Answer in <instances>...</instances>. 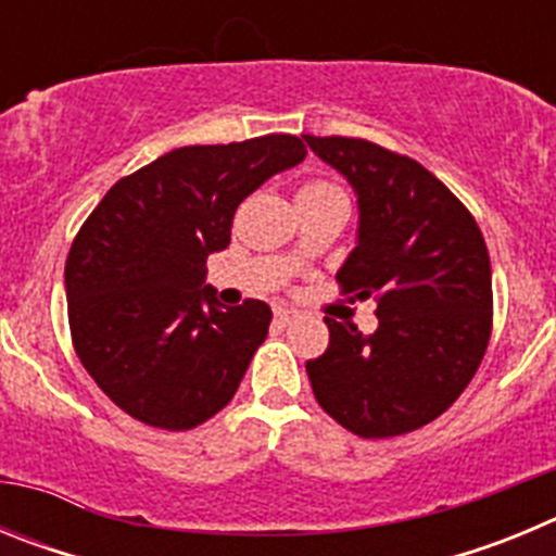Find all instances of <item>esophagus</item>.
<instances>
[{
  "instance_id": "34e87169",
  "label": "esophagus",
  "mask_w": 556,
  "mask_h": 556,
  "mask_svg": "<svg viewBox=\"0 0 556 556\" xmlns=\"http://www.w3.org/2000/svg\"><path fill=\"white\" fill-rule=\"evenodd\" d=\"M294 320H298V312H294V308L275 306V323H278V326H289V323Z\"/></svg>"
}]
</instances>
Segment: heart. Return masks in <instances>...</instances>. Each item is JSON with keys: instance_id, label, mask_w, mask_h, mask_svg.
I'll return each instance as SVG.
<instances>
[{"instance_id": "obj_1", "label": "heart", "mask_w": 556, "mask_h": 556, "mask_svg": "<svg viewBox=\"0 0 556 556\" xmlns=\"http://www.w3.org/2000/svg\"><path fill=\"white\" fill-rule=\"evenodd\" d=\"M317 191H342V189H337V186L328 184V180H308V184L301 189V194H317Z\"/></svg>"}]
</instances>
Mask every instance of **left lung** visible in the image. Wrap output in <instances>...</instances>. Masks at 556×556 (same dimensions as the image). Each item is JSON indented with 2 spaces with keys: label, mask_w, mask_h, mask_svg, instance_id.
Wrapping results in <instances>:
<instances>
[{
  "label": "left lung",
  "mask_w": 556,
  "mask_h": 556,
  "mask_svg": "<svg viewBox=\"0 0 556 556\" xmlns=\"http://www.w3.org/2000/svg\"><path fill=\"white\" fill-rule=\"evenodd\" d=\"M358 198L356 248L337 273L345 294L378 303L362 333L326 317L331 339L306 362L317 404L365 440L443 415L479 370L493 331L484 236L443 180L365 139L303 136Z\"/></svg>",
  "instance_id": "left-lung-1"
}]
</instances>
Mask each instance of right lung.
<instances>
[{
    "instance_id": "1",
    "label": "right lung",
    "mask_w": 556,
    "mask_h": 556,
    "mask_svg": "<svg viewBox=\"0 0 556 556\" xmlns=\"http://www.w3.org/2000/svg\"><path fill=\"white\" fill-rule=\"evenodd\" d=\"M303 159L287 132L180 147L116 180L83 223L66 258L68 328L122 412L186 431L228 406L273 312L219 306L205 262L228 248L239 203Z\"/></svg>"
}]
</instances>
